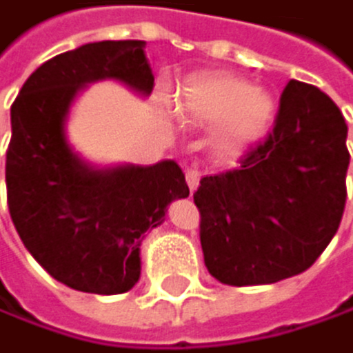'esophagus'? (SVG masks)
<instances>
[{"mask_svg":"<svg viewBox=\"0 0 353 353\" xmlns=\"http://www.w3.org/2000/svg\"><path fill=\"white\" fill-rule=\"evenodd\" d=\"M185 181H188V188L190 192H194L199 188V181H201V170L199 168H188L185 170Z\"/></svg>","mask_w":353,"mask_h":353,"instance_id":"34e87169","label":"esophagus"}]
</instances>
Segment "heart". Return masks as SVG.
<instances>
[{"label": "heart", "mask_w": 353, "mask_h": 353, "mask_svg": "<svg viewBox=\"0 0 353 353\" xmlns=\"http://www.w3.org/2000/svg\"><path fill=\"white\" fill-rule=\"evenodd\" d=\"M179 115L196 126H218L220 150H240L255 141L270 124L275 102L270 93L253 89L249 80L212 74L194 78L179 91Z\"/></svg>", "instance_id": "obj_1"}]
</instances>
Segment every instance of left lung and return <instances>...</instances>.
<instances>
[{
  "instance_id": "obj_1",
  "label": "left lung",
  "mask_w": 353,
  "mask_h": 353,
  "mask_svg": "<svg viewBox=\"0 0 353 353\" xmlns=\"http://www.w3.org/2000/svg\"><path fill=\"white\" fill-rule=\"evenodd\" d=\"M345 141L347 124L332 98L290 80L266 139L194 192L205 266L218 281L275 284L316 262L347 201Z\"/></svg>"
}]
</instances>
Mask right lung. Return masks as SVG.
<instances>
[{
	"label": "right lung",
	"instance_id": "1",
	"mask_svg": "<svg viewBox=\"0 0 353 353\" xmlns=\"http://www.w3.org/2000/svg\"><path fill=\"white\" fill-rule=\"evenodd\" d=\"M143 41H100L43 63L10 109L6 190L14 229L61 284L119 294L139 279V247L168 205L190 188L176 161L93 168L72 150L65 119L87 83L113 78L150 96L154 76Z\"/></svg>",
	"mask_w": 353,
	"mask_h": 353
}]
</instances>
